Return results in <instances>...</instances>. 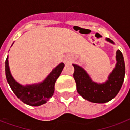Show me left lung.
Listing matches in <instances>:
<instances>
[{
    "mask_svg": "<svg viewBox=\"0 0 130 130\" xmlns=\"http://www.w3.org/2000/svg\"><path fill=\"white\" fill-rule=\"evenodd\" d=\"M106 40L113 43L109 38ZM116 68L109 75L108 80L103 84L93 82L82 68L73 64L74 68L73 76L78 94L85 99L96 103H104L114 99L121 88L125 74L123 56L120 50L116 52Z\"/></svg>",
    "mask_w": 130,
    "mask_h": 130,
    "instance_id": "obj_1",
    "label": "left lung"
}]
</instances>
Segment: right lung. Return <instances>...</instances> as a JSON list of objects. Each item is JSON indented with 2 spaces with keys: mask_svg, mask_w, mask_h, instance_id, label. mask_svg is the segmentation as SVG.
I'll return each instance as SVG.
<instances>
[{
  "mask_svg": "<svg viewBox=\"0 0 130 130\" xmlns=\"http://www.w3.org/2000/svg\"><path fill=\"white\" fill-rule=\"evenodd\" d=\"M60 63L52 71L47 78L40 84L22 86L11 76L8 63V56L5 60V75L7 82L16 96L22 101L32 106H39L45 103L54 92V84L64 68Z\"/></svg>",
  "mask_w": 130,
  "mask_h": 130,
  "instance_id": "add662e5",
  "label": "right lung"
}]
</instances>
